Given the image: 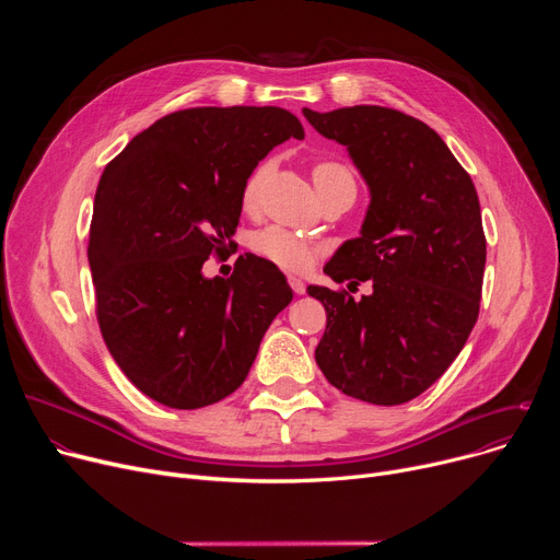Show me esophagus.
I'll return each mask as SVG.
<instances>
[{"instance_id":"obj_1","label":"esophagus","mask_w":560,"mask_h":560,"mask_svg":"<svg viewBox=\"0 0 560 560\" xmlns=\"http://www.w3.org/2000/svg\"><path fill=\"white\" fill-rule=\"evenodd\" d=\"M288 283H290V288L298 292V295H304L306 292V283H304V279L302 277H295V275H290L288 277Z\"/></svg>"}]
</instances>
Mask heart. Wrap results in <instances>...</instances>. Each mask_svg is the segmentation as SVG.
<instances>
[{"label": "heart", "mask_w": 560, "mask_h": 560, "mask_svg": "<svg viewBox=\"0 0 560 560\" xmlns=\"http://www.w3.org/2000/svg\"><path fill=\"white\" fill-rule=\"evenodd\" d=\"M268 170H270V165L262 163L249 174V179L245 182V188H243V206H245V209H252V206L256 203L260 184H262L265 176H268ZM313 179H315V186L319 188V186H327L331 182L351 179V174L345 165L334 163V161H325V163L315 165ZM252 249L258 256H262L265 260L279 265V268L295 270V272H302V270L311 268V262H313L315 252H317L315 245L311 241L302 238L300 233H292V231H288L283 226H277V224L256 231L254 238H252Z\"/></svg>", "instance_id": "b5f03b06"}]
</instances>
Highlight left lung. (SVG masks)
Segmentation results:
<instances>
[{"mask_svg":"<svg viewBox=\"0 0 560 560\" xmlns=\"http://www.w3.org/2000/svg\"><path fill=\"white\" fill-rule=\"evenodd\" d=\"M311 127L347 147L370 190L359 238L325 272L349 292L308 285L327 311L315 361L345 395L397 406L422 395L460 354L483 285L486 235L469 174L431 127L384 106L304 108Z\"/></svg>","mask_w":560,"mask_h":560,"instance_id":"left-lung-1","label":"left lung"}]
</instances>
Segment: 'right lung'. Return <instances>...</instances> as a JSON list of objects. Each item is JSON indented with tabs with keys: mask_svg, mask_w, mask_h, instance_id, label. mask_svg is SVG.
I'll return each instance as SVG.
<instances>
[{
	"mask_svg": "<svg viewBox=\"0 0 560 560\" xmlns=\"http://www.w3.org/2000/svg\"><path fill=\"white\" fill-rule=\"evenodd\" d=\"M288 138L304 127L279 106L176 110L102 174L88 243L100 329L131 384L163 406L231 395L292 302L277 265L254 254L229 279L201 272L238 226L249 174Z\"/></svg>",
	"mask_w": 560,
	"mask_h": 560,
	"instance_id": "1",
	"label": "right lung"
}]
</instances>
